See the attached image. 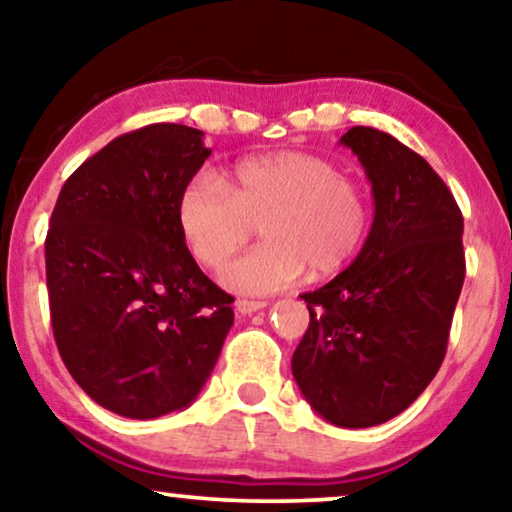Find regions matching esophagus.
Instances as JSON below:
<instances>
[{
    "label": "esophagus",
    "mask_w": 512,
    "mask_h": 512,
    "mask_svg": "<svg viewBox=\"0 0 512 512\" xmlns=\"http://www.w3.org/2000/svg\"><path fill=\"white\" fill-rule=\"evenodd\" d=\"M268 303L265 300H237L235 303V310L242 314V317H247V314H254L258 310H265Z\"/></svg>",
    "instance_id": "34e87169"
}]
</instances>
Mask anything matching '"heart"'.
I'll list each match as a JSON object with an SVG mask.
<instances>
[{"label": "heart", "mask_w": 512, "mask_h": 512, "mask_svg": "<svg viewBox=\"0 0 512 512\" xmlns=\"http://www.w3.org/2000/svg\"><path fill=\"white\" fill-rule=\"evenodd\" d=\"M370 209L331 160L300 151L244 158L219 179L198 172L177 200V226L191 256L216 268L261 230L263 242L219 270L242 296H270L345 268L366 240Z\"/></svg>", "instance_id": "obj_1"}]
</instances>
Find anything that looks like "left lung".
<instances>
[{
    "label": "left lung",
    "mask_w": 512,
    "mask_h": 512,
    "mask_svg": "<svg viewBox=\"0 0 512 512\" xmlns=\"http://www.w3.org/2000/svg\"><path fill=\"white\" fill-rule=\"evenodd\" d=\"M340 144L373 184V226L347 270L300 296L310 326L291 370L326 422L368 429L401 415L445 359L466 275L464 216L433 167L387 132L356 125Z\"/></svg>",
    "instance_id": "8db88e82"
}]
</instances>
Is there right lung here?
Returning a JSON list of instances; mask_svg holds the SVG:
<instances>
[{
  "label": "right lung",
  "instance_id": "obj_1",
  "mask_svg": "<svg viewBox=\"0 0 512 512\" xmlns=\"http://www.w3.org/2000/svg\"><path fill=\"white\" fill-rule=\"evenodd\" d=\"M205 132L153 123L65 181L46 235L58 352L102 408L156 419L188 408L233 326V296L198 268L177 200L212 156Z\"/></svg>",
  "mask_w": 512,
  "mask_h": 512
}]
</instances>
